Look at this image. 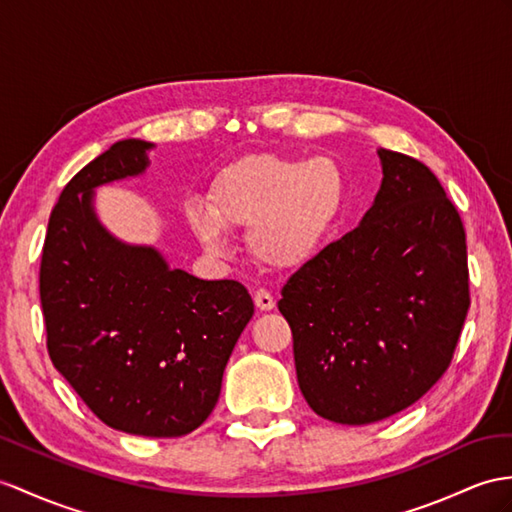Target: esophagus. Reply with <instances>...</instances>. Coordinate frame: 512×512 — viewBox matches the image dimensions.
<instances>
[{"mask_svg": "<svg viewBox=\"0 0 512 512\" xmlns=\"http://www.w3.org/2000/svg\"><path fill=\"white\" fill-rule=\"evenodd\" d=\"M254 302L258 310H273V306H276V299H273V295L265 289H258L254 293Z\"/></svg>", "mask_w": 512, "mask_h": 512, "instance_id": "1", "label": "esophagus"}]
</instances>
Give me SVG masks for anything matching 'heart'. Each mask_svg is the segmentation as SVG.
I'll return each instance as SVG.
<instances>
[{
	"label": "heart",
	"mask_w": 512,
	"mask_h": 512,
	"mask_svg": "<svg viewBox=\"0 0 512 512\" xmlns=\"http://www.w3.org/2000/svg\"><path fill=\"white\" fill-rule=\"evenodd\" d=\"M343 173L328 156H245L223 167L208 191V208L186 204V221L210 252L226 247L221 228H249L258 263L302 265L317 252L343 204Z\"/></svg>",
	"instance_id": "1"
}]
</instances>
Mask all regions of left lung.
I'll return each instance as SVG.
<instances>
[{
	"mask_svg": "<svg viewBox=\"0 0 512 512\" xmlns=\"http://www.w3.org/2000/svg\"><path fill=\"white\" fill-rule=\"evenodd\" d=\"M382 186L360 226L282 286L297 382L315 413L365 426L426 395L469 310L465 228L434 173L378 149Z\"/></svg>",
	"mask_w": 512,
	"mask_h": 512,
	"instance_id": "1",
	"label": "left lung"
}]
</instances>
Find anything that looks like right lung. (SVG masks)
<instances>
[{
    "mask_svg": "<svg viewBox=\"0 0 512 512\" xmlns=\"http://www.w3.org/2000/svg\"><path fill=\"white\" fill-rule=\"evenodd\" d=\"M152 147L119 141L69 180L49 215L39 291L49 358L93 415L169 439L213 413L254 302L241 282L171 269L97 221L95 186L139 176Z\"/></svg>",
    "mask_w": 512,
    "mask_h": 512,
    "instance_id": "1",
    "label": "right lung"
}]
</instances>
